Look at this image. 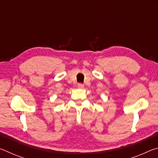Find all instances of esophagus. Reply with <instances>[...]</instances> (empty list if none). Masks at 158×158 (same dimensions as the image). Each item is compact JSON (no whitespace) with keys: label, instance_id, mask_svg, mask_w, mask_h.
I'll use <instances>...</instances> for the list:
<instances>
[{"label":"esophagus","instance_id":"34e87169","mask_svg":"<svg viewBox=\"0 0 158 158\" xmlns=\"http://www.w3.org/2000/svg\"><path fill=\"white\" fill-rule=\"evenodd\" d=\"M84 85L83 84H78V88L79 89H84Z\"/></svg>","mask_w":158,"mask_h":158}]
</instances>
